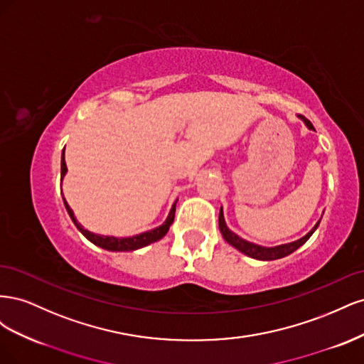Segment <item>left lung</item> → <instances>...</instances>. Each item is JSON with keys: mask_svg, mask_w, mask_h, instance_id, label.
<instances>
[{"mask_svg": "<svg viewBox=\"0 0 364 364\" xmlns=\"http://www.w3.org/2000/svg\"><path fill=\"white\" fill-rule=\"evenodd\" d=\"M304 121L305 124L310 127V129H314L311 121L306 119L304 115H299ZM318 223L308 232L305 237L299 238L297 241H293V243H289V245H281V246H277V247H262V246H258V245H253V243H249V241L240 238L237 234H234L232 230H229L226 223H225V217H223V209H220V215H218V228H220V232H222L223 238L228 241L229 245H232L235 249H238L240 252H243L245 255L250 257V258H255V259H262V261H272V259H279V258H284L290 255V253H293L296 249H299L305 241L310 238L313 235L314 230L317 229Z\"/></svg>", "mask_w": 364, "mask_h": 364, "instance_id": "obj_1", "label": "left lung"}]
</instances>
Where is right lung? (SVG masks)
I'll return each instance as SVG.
<instances>
[{
	"instance_id": "add662e5",
	"label": "right lung",
	"mask_w": 364,
	"mask_h": 364,
	"mask_svg": "<svg viewBox=\"0 0 364 364\" xmlns=\"http://www.w3.org/2000/svg\"><path fill=\"white\" fill-rule=\"evenodd\" d=\"M65 173H67V164H65V149L62 151V168H60V182L63 179ZM178 202V200H176ZM63 203H65V208H67V211L71 217V220L74 222V225L77 226V229L80 230V232L91 241V243H94L95 246H100L106 250H115V252H127V250H136V249H141L150 243H155V241L161 240L165 234L168 232L170 229V225L173 223L174 220V213H176V203L171 206V211L167 217V220H165V223L161 225L159 228L156 229H151L149 230V232H144V234H139V235H135V237H129V238H115V237H105V235H97V234H92L90 232V230L83 229L82 225H79V222H77L75 217H74V213L73 209L70 208V205L67 203V200H65L63 197Z\"/></svg>"
}]
</instances>
